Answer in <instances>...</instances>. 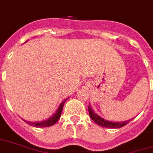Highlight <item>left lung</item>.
<instances>
[{
  "label": "left lung",
  "instance_id": "obj_1",
  "mask_svg": "<svg viewBox=\"0 0 153 153\" xmlns=\"http://www.w3.org/2000/svg\"><path fill=\"white\" fill-rule=\"evenodd\" d=\"M89 116L93 120H94L97 125H99L101 127H108V128H120V127H123L125 125H127L128 123L130 122V120H127V121H123V122H111V121H107V120H105L102 118H101L99 115H97V114L95 113L93 110L91 109V107L89 105Z\"/></svg>",
  "mask_w": 153,
  "mask_h": 153
}]
</instances>
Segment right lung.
I'll use <instances>...</instances> for the list:
<instances>
[{"mask_svg": "<svg viewBox=\"0 0 153 153\" xmlns=\"http://www.w3.org/2000/svg\"><path fill=\"white\" fill-rule=\"evenodd\" d=\"M68 99V98H67ZM67 99H65L64 101H63L61 102V104L59 105V108L57 109V111H56V113L54 114L51 117L50 119H47V120H44V121L42 122H37V123H31V122H27L26 120L24 121L26 122V123L30 126H33V127H51L56 123V122L59 120V119L60 118V115H61L62 110H63V107H64V105L65 102L67 101Z\"/></svg>", "mask_w": 153, "mask_h": 153, "instance_id": "1", "label": "right lung"}]
</instances>
